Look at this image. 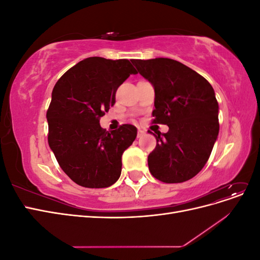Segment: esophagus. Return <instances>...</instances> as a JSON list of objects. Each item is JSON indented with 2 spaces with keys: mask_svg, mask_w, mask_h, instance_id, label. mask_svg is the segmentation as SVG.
Segmentation results:
<instances>
[{
  "mask_svg": "<svg viewBox=\"0 0 260 260\" xmlns=\"http://www.w3.org/2000/svg\"><path fill=\"white\" fill-rule=\"evenodd\" d=\"M144 135H145V130H143L142 128H139V129H138V138L143 137Z\"/></svg>",
  "mask_w": 260,
  "mask_h": 260,
  "instance_id": "esophagus-1",
  "label": "esophagus"
}]
</instances>
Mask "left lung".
Returning a JSON list of instances; mask_svg holds the SVG:
<instances>
[{"mask_svg": "<svg viewBox=\"0 0 260 260\" xmlns=\"http://www.w3.org/2000/svg\"><path fill=\"white\" fill-rule=\"evenodd\" d=\"M155 91V123L169 127L157 133L148 169L165 183H181L205 166L219 133V105L211 84L195 70L170 58L132 59ZM152 133V132H151Z\"/></svg>", "mask_w": 260, "mask_h": 260, "instance_id": "8db88e82", "label": "left lung"}]
</instances>
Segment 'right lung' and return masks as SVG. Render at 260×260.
I'll return each mask as SVG.
<instances>
[{"instance_id":"1","label":"right lung","mask_w":260,"mask_h":260,"mask_svg":"<svg viewBox=\"0 0 260 260\" xmlns=\"http://www.w3.org/2000/svg\"><path fill=\"white\" fill-rule=\"evenodd\" d=\"M138 74L128 59L88 57L55 84L46 113L49 145L62 171L84 187L114 184L121 174V156L137 138L132 124L101 128L100 118L115 104L118 86Z\"/></svg>"}]
</instances>
